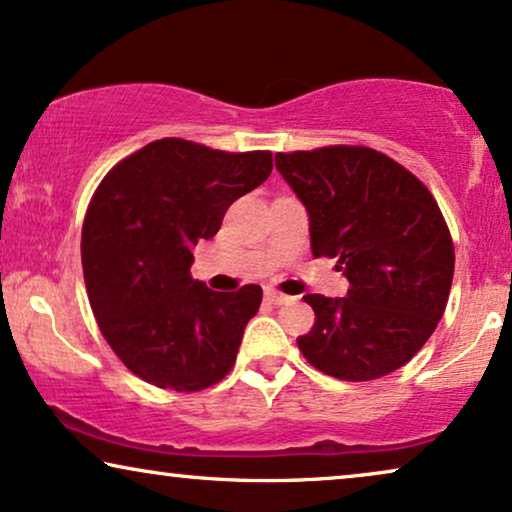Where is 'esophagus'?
Wrapping results in <instances>:
<instances>
[{"label":"esophagus","instance_id":"obj_1","mask_svg":"<svg viewBox=\"0 0 512 512\" xmlns=\"http://www.w3.org/2000/svg\"><path fill=\"white\" fill-rule=\"evenodd\" d=\"M265 300H268L270 305H284V303H291V298L286 296V293H279L275 289H265Z\"/></svg>","mask_w":512,"mask_h":512}]
</instances>
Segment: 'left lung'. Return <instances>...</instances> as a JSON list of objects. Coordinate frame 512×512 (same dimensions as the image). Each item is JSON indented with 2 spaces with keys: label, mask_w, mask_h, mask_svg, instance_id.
Here are the masks:
<instances>
[{
  "label": "left lung",
  "mask_w": 512,
  "mask_h": 512,
  "mask_svg": "<svg viewBox=\"0 0 512 512\" xmlns=\"http://www.w3.org/2000/svg\"><path fill=\"white\" fill-rule=\"evenodd\" d=\"M310 216L314 256L338 258L345 298L307 293L317 321L298 347L321 373L377 380L405 366L436 331L454 277L447 223L422 181L368 146L277 153Z\"/></svg>",
  "instance_id": "1"
}]
</instances>
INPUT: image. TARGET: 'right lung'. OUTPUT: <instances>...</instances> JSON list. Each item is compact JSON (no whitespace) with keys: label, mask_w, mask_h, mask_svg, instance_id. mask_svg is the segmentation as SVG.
I'll return each mask as SVG.
<instances>
[{"label":"right lung","mask_w":512,"mask_h":512,"mask_svg":"<svg viewBox=\"0 0 512 512\" xmlns=\"http://www.w3.org/2000/svg\"><path fill=\"white\" fill-rule=\"evenodd\" d=\"M270 172V151L165 137L97 186L81 230L83 279L97 326L130 373L186 394L230 373L263 289H207L191 277L193 247L219 233L228 207Z\"/></svg>","instance_id":"1"}]
</instances>
